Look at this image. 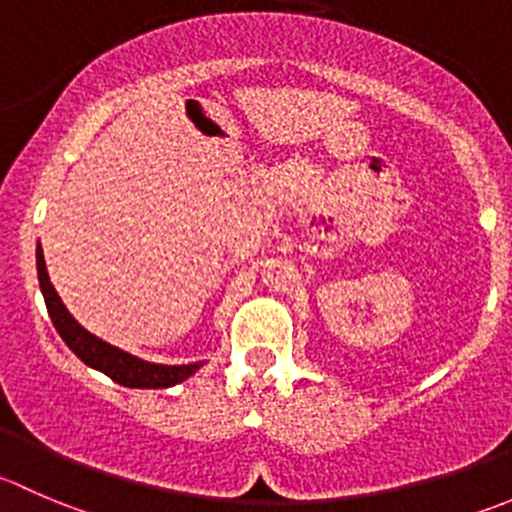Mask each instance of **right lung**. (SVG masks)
<instances>
[{
	"label": "right lung",
	"instance_id": "1",
	"mask_svg": "<svg viewBox=\"0 0 512 512\" xmlns=\"http://www.w3.org/2000/svg\"><path fill=\"white\" fill-rule=\"evenodd\" d=\"M37 275L44 302H47L49 317H52L59 337L67 342L69 350H72L84 365L104 372V375L112 377L114 382H119L124 388H172V385L187 380L192 372H197L202 367V362H192V365H155V362H145L140 360V357L130 355V352L119 350V347L107 345L104 340L94 337L92 332L84 330V327L69 315L64 302L59 300L54 285L49 282L42 247L37 250Z\"/></svg>",
	"mask_w": 512,
	"mask_h": 512
}]
</instances>
